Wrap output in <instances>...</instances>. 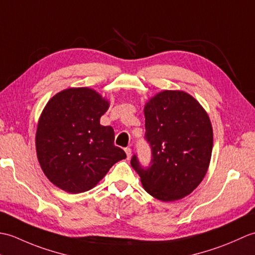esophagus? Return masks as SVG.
<instances>
[{
    "label": "esophagus",
    "instance_id": "34e87169",
    "mask_svg": "<svg viewBox=\"0 0 255 255\" xmlns=\"http://www.w3.org/2000/svg\"><path fill=\"white\" fill-rule=\"evenodd\" d=\"M125 152H126V154H127V159H128V160L130 159V156H131V149H130V148H126V149H125Z\"/></svg>",
    "mask_w": 255,
    "mask_h": 255
}]
</instances>
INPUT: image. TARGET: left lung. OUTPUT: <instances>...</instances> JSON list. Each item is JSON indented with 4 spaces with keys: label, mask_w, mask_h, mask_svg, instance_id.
Instances as JSON below:
<instances>
[{
    "label": "left lung",
    "mask_w": 255,
    "mask_h": 255,
    "mask_svg": "<svg viewBox=\"0 0 255 255\" xmlns=\"http://www.w3.org/2000/svg\"><path fill=\"white\" fill-rule=\"evenodd\" d=\"M143 112L152 159L143 167L134 154L131 166L151 196L162 202L182 199L208 170L214 140L208 114L183 91L160 92L145 103Z\"/></svg>",
    "instance_id": "left-lung-1"
}]
</instances>
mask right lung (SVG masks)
Listing matches in <instances>:
<instances>
[{
	"label": "right lung",
	"mask_w": 255,
	"mask_h": 255,
	"mask_svg": "<svg viewBox=\"0 0 255 255\" xmlns=\"http://www.w3.org/2000/svg\"><path fill=\"white\" fill-rule=\"evenodd\" d=\"M110 102L89 88H70L49 100L37 125L39 164L53 185L78 194L93 188L126 158L114 144V129L102 126Z\"/></svg>",
	"instance_id": "add662e5"
}]
</instances>
